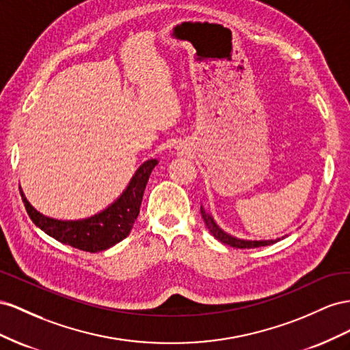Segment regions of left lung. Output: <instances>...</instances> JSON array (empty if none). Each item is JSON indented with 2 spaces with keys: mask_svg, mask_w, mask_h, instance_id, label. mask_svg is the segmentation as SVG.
Listing matches in <instances>:
<instances>
[{
  "mask_svg": "<svg viewBox=\"0 0 350 350\" xmlns=\"http://www.w3.org/2000/svg\"><path fill=\"white\" fill-rule=\"evenodd\" d=\"M201 215L204 218L205 221V226L208 227V230L211 232V234L217 239V241L223 242L226 245H230L233 247H237V249H251V247H259V246H267V245H271V243H275L280 241V239H277V241H242V239H236L233 236H228L227 233H224L221 228H219L215 223L214 219L209 217L204 209L201 208Z\"/></svg>",
  "mask_w": 350,
  "mask_h": 350,
  "instance_id": "left-lung-1",
  "label": "left lung"
}]
</instances>
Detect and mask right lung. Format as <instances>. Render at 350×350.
<instances>
[{"label":"right lung","mask_w":350,"mask_h":350,"mask_svg":"<svg viewBox=\"0 0 350 350\" xmlns=\"http://www.w3.org/2000/svg\"><path fill=\"white\" fill-rule=\"evenodd\" d=\"M157 164V159H148L137 168L123 195L111 206L91 218L79 219V221H59V219L48 218L39 214L26 201L23 192H20V195H22L29 217L48 236L79 251L91 254L101 252L123 241L131 233L135 219L139 215V209H141L149 174Z\"/></svg>","instance_id":"obj_1"}]
</instances>
